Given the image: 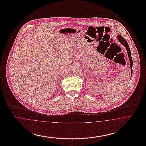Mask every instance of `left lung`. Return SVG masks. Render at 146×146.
<instances>
[{"label": "left lung", "mask_w": 146, "mask_h": 146, "mask_svg": "<svg viewBox=\"0 0 146 146\" xmlns=\"http://www.w3.org/2000/svg\"><path fill=\"white\" fill-rule=\"evenodd\" d=\"M117 39H118V40L119 42H121V44L122 45H123L126 48V50L127 51V52L128 54V56H129V60H130V68H131V78L132 76V64H133V63H132V58L131 57V51H130V48L129 46V45L127 44V42H126V41L125 40V39L121 36V35H118L117 36Z\"/></svg>", "instance_id": "left-lung-1"}]
</instances>
